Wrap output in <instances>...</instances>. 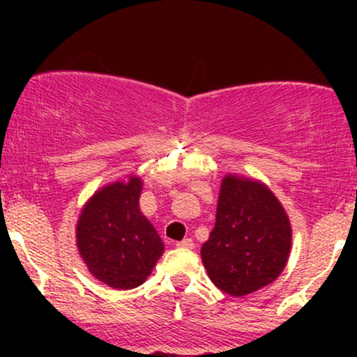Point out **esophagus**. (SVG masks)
I'll return each mask as SVG.
<instances>
[{
  "mask_svg": "<svg viewBox=\"0 0 357 357\" xmlns=\"http://www.w3.org/2000/svg\"><path fill=\"white\" fill-rule=\"evenodd\" d=\"M176 245H178L179 248H193L195 247V243H193L192 238H185V240H181V242L176 243Z\"/></svg>",
  "mask_w": 357,
  "mask_h": 357,
  "instance_id": "34e87169",
  "label": "esophagus"
}]
</instances>
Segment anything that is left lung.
I'll return each instance as SVG.
<instances>
[{
  "mask_svg": "<svg viewBox=\"0 0 357 357\" xmlns=\"http://www.w3.org/2000/svg\"><path fill=\"white\" fill-rule=\"evenodd\" d=\"M290 247L289 215L275 193L261 181L226 176L200 250L211 282L233 297L257 291L282 275Z\"/></svg>",
  "mask_w": 357,
  "mask_h": 357,
  "instance_id": "obj_1",
  "label": "left lung"
}]
</instances>
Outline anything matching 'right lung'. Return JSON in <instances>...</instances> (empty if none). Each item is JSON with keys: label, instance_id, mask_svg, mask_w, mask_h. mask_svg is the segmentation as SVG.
I'll list each match as a JSON object with an SVG mask.
<instances>
[{"label": "right lung", "instance_id": "obj_1", "mask_svg": "<svg viewBox=\"0 0 357 357\" xmlns=\"http://www.w3.org/2000/svg\"><path fill=\"white\" fill-rule=\"evenodd\" d=\"M143 181L103 186L82 207L75 238L82 261L96 280L117 290L142 285L164 254V243L139 211Z\"/></svg>", "mask_w": 357, "mask_h": 357}]
</instances>
